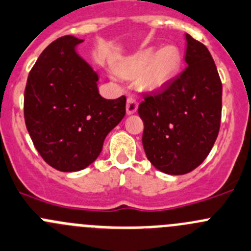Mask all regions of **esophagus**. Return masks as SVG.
Returning <instances> with one entry per match:
<instances>
[{
    "label": "esophagus",
    "mask_w": 251,
    "mask_h": 251,
    "mask_svg": "<svg viewBox=\"0 0 251 251\" xmlns=\"http://www.w3.org/2000/svg\"><path fill=\"white\" fill-rule=\"evenodd\" d=\"M138 104L136 101V99H133L132 97H128L127 100H126V113L127 115H131V114H135L137 111Z\"/></svg>",
    "instance_id": "34e87169"
}]
</instances>
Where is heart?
<instances>
[{
    "instance_id": "heart-1",
    "label": "heart",
    "mask_w": 251,
    "mask_h": 251,
    "mask_svg": "<svg viewBox=\"0 0 251 251\" xmlns=\"http://www.w3.org/2000/svg\"><path fill=\"white\" fill-rule=\"evenodd\" d=\"M181 61V52L176 46L168 45L157 51L154 48H146L124 61L119 74L124 77L140 75L142 87L159 89L176 76Z\"/></svg>"
}]
</instances>
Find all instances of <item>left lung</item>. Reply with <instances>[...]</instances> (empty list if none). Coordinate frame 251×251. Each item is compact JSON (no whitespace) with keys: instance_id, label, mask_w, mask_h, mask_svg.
I'll return each mask as SVG.
<instances>
[{"instance_id":"left-lung-1","label":"left lung","mask_w":251,"mask_h":251,"mask_svg":"<svg viewBox=\"0 0 251 251\" xmlns=\"http://www.w3.org/2000/svg\"><path fill=\"white\" fill-rule=\"evenodd\" d=\"M186 69L138 105L148 160L160 172L181 175L198 168L212 150L222 113V82L208 49L189 34Z\"/></svg>"}]
</instances>
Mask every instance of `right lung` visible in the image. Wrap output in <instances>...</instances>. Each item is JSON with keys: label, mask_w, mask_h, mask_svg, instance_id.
I'll return each instance as SVG.
<instances>
[{"label": "right lung", "mask_w": 251, "mask_h": 251, "mask_svg": "<svg viewBox=\"0 0 251 251\" xmlns=\"http://www.w3.org/2000/svg\"><path fill=\"white\" fill-rule=\"evenodd\" d=\"M82 39L52 41L30 70L24 120L43 159L60 172H78L100 154L106 135L123 120L126 98L99 94L97 72L77 53Z\"/></svg>", "instance_id": "add662e5"}]
</instances>
